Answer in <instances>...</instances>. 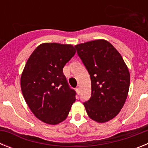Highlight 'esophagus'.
Instances as JSON below:
<instances>
[{
    "label": "esophagus",
    "instance_id": "esophagus-1",
    "mask_svg": "<svg viewBox=\"0 0 148 148\" xmlns=\"http://www.w3.org/2000/svg\"><path fill=\"white\" fill-rule=\"evenodd\" d=\"M75 90H76L77 94H79V92H80V89H79V87H76V88H75Z\"/></svg>",
    "mask_w": 148,
    "mask_h": 148
}]
</instances>
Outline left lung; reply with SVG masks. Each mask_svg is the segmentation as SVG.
I'll return each instance as SVG.
<instances>
[{
    "mask_svg": "<svg viewBox=\"0 0 148 148\" xmlns=\"http://www.w3.org/2000/svg\"><path fill=\"white\" fill-rule=\"evenodd\" d=\"M91 79V97L84 103L90 119L99 123L110 121L125 104L130 87V73L122 57L105 40L75 46Z\"/></svg>",
    "mask_w": 148,
    "mask_h": 148,
    "instance_id": "8db88e82",
    "label": "left lung"
}]
</instances>
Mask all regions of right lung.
I'll use <instances>...</instances> for the list:
<instances>
[{
    "label": "right lung",
    "instance_id": "right-lung-1",
    "mask_svg": "<svg viewBox=\"0 0 148 148\" xmlns=\"http://www.w3.org/2000/svg\"><path fill=\"white\" fill-rule=\"evenodd\" d=\"M75 53L72 45L44 43L27 60L21 77V91L29 109L43 122L57 125L63 121L75 102L76 92L63 73Z\"/></svg>",
    "mask_w": 148,
    "mask_h": 148
}]
</instances>
